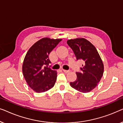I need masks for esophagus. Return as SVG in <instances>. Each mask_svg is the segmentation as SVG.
I'll return each mask as SVG.
<instances>
[{
	"label": "esophagus",
	"mask_w": 123,
	"mask_h": 123,
	"mask_svg": "<svg viewBox=\"0 0 123 123\" xmlns=\"http://www.w3.org/2000/svg\"><path fill=\"white\" fill-rule=\"evenodd\" d=\"M63 71L65 73H69V72H70V70H65V69H63Z\"/></svg>",
	"instance_id": "1"
}]
</instances>
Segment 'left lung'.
Masks as SVG:
<instances>
[{"label":"left lung","mask_w":123,"mask_h":123,"mask_svg":"<svg viewBox=\"0 0 123 123\" xmlns=\"http://www.w3.org/2000/svg\"><path fill=\"white\" fill-rule=\"evenodd\" d=\"M77 59L85 62L80 68L82 73L77 72V80L70 82L72 88L82 93L91 91L97 86L103 75L104 63L93 45L85 38H76L67 41Z\"/></svg>","instance_id":"8db88e82"}]
</instances>
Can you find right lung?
<instances>
[{"label": "right lung", "instance_id": "right-lung-1", "mask_svg": "<svg viewBox=\"0 0 123 123\" xmlns=\"http://www.w3.org/2000/svg\"><path fill=\"white\" fill-rule=\"evenodd\" d=\"M62 40L43 37L36 42L28 50L22 64V72L28 86L37 93L53 88L57 72L49 68V55Z\"/></svg>", "mask_w": 123, "mask_h": 123}]
</instances>
